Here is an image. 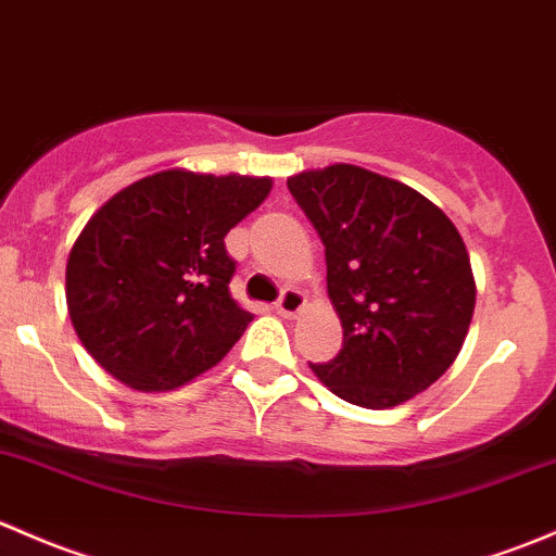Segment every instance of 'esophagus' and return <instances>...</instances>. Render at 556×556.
I'll return each instance as SVG.
<instances>
[{
    "mask_svg": "<svg viewBox=\"0 0 556 556\" xmlns=\"http://www.w3.org/2000/svg\"><path fill=\"white\" fill-rule=\"evenodd\" d=\"M306 308V295L301 290H285L282 298L277 303V314L285 319H293Z\"/></svg>",
    "mask_w": 556,
    "mask_h": 556,
    "instance_id": "esophagus-1",
    "label": "esophagus"
}]
</instances>
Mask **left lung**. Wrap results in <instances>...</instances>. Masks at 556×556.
Here are the masks:
<instances>
[{"label": "left lung", "mask_w": 556, "mask_h": 556, "mask_svg": "<svg viewBox=\"0 0 556 556\" xmlns=\"http://www.w3.org/2000/svg\"><path fill=\"white\" fill-rule=\"evenodd\" d=\"M288 189L323 239L343 327V349L314 376L367 410L413 400L445 376L475 314L458 229L410 186L343 162L290 175Z\"/></svg>", "instance_id": "obj_1"}]
</instances>
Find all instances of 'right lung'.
<instances>
[{"mask_svg":"<svg viewBox=\"0 0 556 556\" xmlns=\"http://www.w3.org/2000/svg\"><path fill=\"white\" fill-rule=\"evenodd\" d=\"M271 178L162 170L92 213L66 261L81 346L116 381L175 391L213 370L253 314L231 298L226 233L258 210Z\"/></svg>","mask_w":556,"mask_h":556,"instance_id":"add662e5","label":"right lung"}]
</instances>
